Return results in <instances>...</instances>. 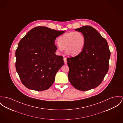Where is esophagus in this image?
Returning a JSON list of instances; mask_svg holds the SVG:
<instances>
[{
	"mask_svg": "<svg viewBox=\"0 0 123 123\" xmlns=\"http://www.w3.org/2000/svg\"><path fill=\"white\" fill-rule=\"evenodd\" d=\"M64 62H65V64L66 65L67 64V60H66V57H64Z\"/></svg>",
	"mask_w": 123,
	"mask_h": 123,
	"instance_id": "1",
	"label": "esophagus"
}]
</instances>
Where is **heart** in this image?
<instances>
[{"label":"heart","instance_id":"b5f03b06","mask_svg":"<svg viewBox=\"0 0 123 123\" xmlns=\"http://www.w3.org/2000/svg\"><path fill=\"white\" fill-rule=\"evenodd\" d=\"M57 49L59 51L65 49L68 56H75L79 54L83 49L85 38L80 32H71L60 36L57 39Z\"/></svg>","mask_w":123,"mask_h":123}]
</instances>
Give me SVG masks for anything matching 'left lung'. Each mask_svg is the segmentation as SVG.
<instances>
[{
  "mask_svg": "<svg viewBox=\"0 0 123 123\" xmlns=\"http://www.w3.org/2000/svg\"><path fill=\"white\" fill-rule=\"evenodd\" d=\"M75 30L83 34L85 44L77 56L67 58L68 79L76 89L87 91L103 81L109 70L111 52L106 39L93 27L85 26Z\"/></svg>",
  "mask_w": 123,
  "mask_h": 123,
  "instance_id": "obj_1",
  "label": "left lung"
}]
</instances>
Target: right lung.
<instances>
[{
    "label": "right lung",
    "instance_id": "1",
    "mask_svg": "<svg viewBox=\"0 0 123 123\" xmlns=\"http://www.w3.org/2000/svg\"><path fill=\"white\" fill-rule=\"evenodd\" d=\"M65 31L39 26L30 30L19 42L15 52V67L22 83L28 89H49L64 65L63 57L57 56L55 40Z\"/></svg>",
    "mask_w": 123,
    "mask_h": 123
}]
</instances>
